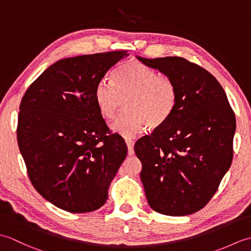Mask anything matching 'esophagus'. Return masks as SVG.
Segmentation results:
<instances>
[{"instance_id": "1", "label": "esophagus", "mask_w": 251, "mask_h": 251, "mask_svg": "<svg viewBox=\"0 0 251 251\" xmlns=\"http://www.w3.org/2000/svg\"><path fill=\"white\" fill-rule=\"evenodd\" d=\"M126 142V146H127V149H128V155H134V141L132 140H129V139H126L125 140Z\"/></svg>"}]
</instances>
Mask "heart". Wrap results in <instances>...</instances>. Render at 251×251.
I'll use <instances>...</instances> for the list:
<instances>
[{"mask_svg": "<svg viewBox=\"0 0 251 251\" xmlns=\"http://www.w3.org/2000/svg\"><path fill=\"white\" fill-rule=\"evenodd\" d=\"M94 97L100 114L112 120L127 97L125 109L112 124L124 138H134L146 128H156L172 115L177 101V87L172 78L135 60L126 61L112 74V83L101 79Z\"/></svg>", "mask_w": 251, "mask_h": 251, "instance_id": "b5f03b06", "label": "heart"}]
</instances>
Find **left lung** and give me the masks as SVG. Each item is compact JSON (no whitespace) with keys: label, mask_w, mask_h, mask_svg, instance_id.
Listing matches in <instances>:
<instances>
[{"label":"left lung","mask_w":251,"mask_h":251,"mask_svg":"<svg viewBox=\"0 0 251 251\" xmlns=\"http://www.w3.org/2000/svg\"><path fill=\"white\" fill-rule=\"evenodd\" d=\"M137 58L177 87L169 119L135 145L148 202L166 216L194 214L211 200L231 166L235 114L225 89L204 68L181 57Z\"/></svg>","instance_id":"obj_1"}]
</instances>
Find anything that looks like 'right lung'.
<instances>
[{"label": "right lung", "mask_w": 251, "mask_h": 251, "mask_svg": "<svg viewBox=\"0 0 251 251\" xmlns=\"http://www.w3.org/2000/svg\"><path fill=\"white\" fill-rule=\"evenodd\" d=\"M125 50L66 58L32 83L21 99L17 141L32 185L73 214L97 210L127 155L96 104L95 87Z\"/></svg>", "instance_id": "right-lung-1"}]
</instances>
